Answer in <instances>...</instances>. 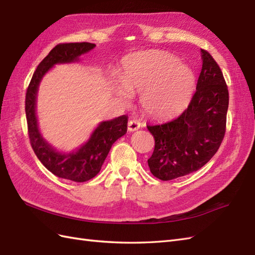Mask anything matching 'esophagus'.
<instances>
[{
    "label": "esophagus",
    "instance_id": "obj_1",
    "mask_svg": "<svg viewBox=\"0 0 255 255\" xmlns=\"http://www.w3.org/2000/svg\"><path fill=\"white\" fill-rule=\"evenodd\" d=\"M141 127V123L137 120H131L128 122V130L129 131H135Z\"/></svg>",
    "mask_w": 255,
    "mask_h": 255
}]
</instances>
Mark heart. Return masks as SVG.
Returning a JSON list of instances; mask_svg holds the SVG:
<instances>
[{
    "instance_id": "obj_1",
    "label": "heart",
    "mask_w": 255,
    "mask_h": 255,
    "mask_svg": "<svg viewBox=\"0 0 255 255\" xmlns=\"http://www.w3.org/2000/svg\"><path fill=\"white\" fill-rule=\"evenodd\" d=\"M118 97L128 103L129 94H141V106L148 115L166 119L188 105L194 90L192 70L166 53H142L123 64Z\"/></svg>"
}]
</instances>
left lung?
I'll use <instances>...</instances> for the list:
<instances>
[{"label":"left lung","mask_w":255,"mask_h":255,"mask_svg":"<svg viewBox=\"0 0 255 255\" xmlns=\"http://www.w3.org/2000/svg\"><path fill=\"white\" fill-rule=\"evenodd\" d=\"M202 70L196 91L178 118L147 125L155 148L147 160L152 175L171 180L198 171L219 149L225 134L229 91L219 65L201 49Z\"/></svg>","instance_id":"1"}]
</instances>
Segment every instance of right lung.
I'll return each instance as SVG.
<instances>
[{
  "mask_svg": "<svg viewBox=\"0 0 255 255\" xmlns=\"http://www.w3.org/2000/svg\"><path fill=\"white\" fill-rule=\"evenodd\" d=\"M96 47L91 42L59 43L36 68L25 95V114L28 137L39 161L55 176L83 183L95 177L110 151L113 143L127 132L128 116L122 115L111 121L101 122L91 137L78 150L63 154L43 139L36 118V96L38 85L46 72L55 64L79 61L82 54Z\"/></svg>",
  "mask_w": 255,
  "mask_h": 255,
  "instance_id": "obj_1",
  "label": "right lung"
}]
</instances>
